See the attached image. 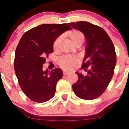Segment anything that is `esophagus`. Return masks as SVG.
Instances as JSON below:
<instances>
[{"label":"esophagus","instance_id":"1","mask_svg":"<svg viewBox=\"0 0 129 129\" xmlns=\"http://www.w3.org/2000/svg\"><path fill=\"white\" fill-rule=\"evenodd\" d=\"M63 74L64 75H69V74H70V73L69 72H66V71H63Z\"/></svg>","mask_w":129,"mask_h":129}]
</instances>
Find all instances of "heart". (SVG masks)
Masks as SVG:
<instances>
[{
    "label": "heart",
    "mask_w": 129,
    "mask_h": 129,
    "mask_svg": "<svg viewBox=\"0 0 129 129\" xmlns=\"http://www.w3.org/2000/svg\"><path fill=\"white\" fill-rule=\"evenodd\" d=\"M67 36L70 39L74 45L80 46L84 41V35L81 31L78 29H72L67 33ZM61 42V38L58 37L55 39L53 44V48L57 50ZM79 62V59L77 56H63L59 60V65L63 69L70 70Z\"/></svg>",
    "instance_id": "heart-1"
}]
</instances>
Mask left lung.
I'll use <instances>...</instances> for the list:
<instances>
[{
	"mask_svg": "<svg viewBox=\"0 0 129 129\" xmlns=\"http://www.w3.org/2000/svg\"><path fill=\"white\" fill-rule=\"evenodd\" d=\"M84 34L86 39L85 54L81 69L87 75L76 72L78 80L73 85L77 96L86 100L100 97L107 88L116 63L115 47L104 29L88 22L69 23ZM86 68H88L87 71Z\"/></svg>",
	"mask_w": 129,
	"mask_h": 129,
	"instance_id": "left-lung-1",
	"label": "left lung"
}]
</instances>
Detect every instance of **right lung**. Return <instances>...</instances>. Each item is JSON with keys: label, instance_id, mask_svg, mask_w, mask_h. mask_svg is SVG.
<instances>
[{"label": "right lung", "instance_id": "right-lung-1", "mask_svg": "<svg viewBox=\"0 0 129 129\" xmlns=\"http://www.w3.org/2000/svg\"><path fill=\"white\" fill-rule=\"evenodd\" d=\"M71 29L67 23L42 24L25 33L15 52L14 70L25 94L36 103H45L54 96L56 84L63 76L60 69L44 72L46 57L53 52L57 37Z\"/></svg>", "mask_w": 129, "mask_h": 129}]
</instances>
